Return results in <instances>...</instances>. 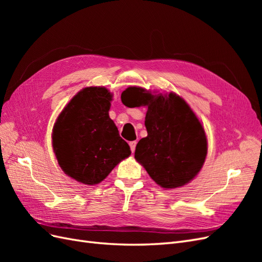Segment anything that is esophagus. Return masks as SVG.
I'll return each mask as SVG.
<instances>
[{"mask_svg": "<svg viewBox=\"0 0 262 262\" xmlns=\"http://www.w3.org/2000/svg\"><path fill=\"white\" fill-rule=\"evenodd\" d=\"M129 145H130V148H131V152L133 153L134 150H136V146H137V142L136 141H132V142H130L129 143Z\"/></svg>", "mask_w": 262, "mask_h": 262, "instance_id": "1", "label": "esophagus"}]
</instances>
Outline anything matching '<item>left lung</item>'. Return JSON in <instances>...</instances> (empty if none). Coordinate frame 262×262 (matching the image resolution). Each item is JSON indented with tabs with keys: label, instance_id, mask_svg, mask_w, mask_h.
Returning <instances> with one entry per match:
<instances>
[{
	"label": "left lung",
	"instance_id": "1",
	"mask_svg": "<svg viewBox=\"0 0 262 262\" xmlns=\"http://www.w3.org/2000/svg\"><path fill=\"white\" fill-rule=\"evenodd\" d=\"M126 107L147 106V137L141 139L134 157L149 177L166 189L181 187L200 171L208 143L199 119L177 95H152L140 87L121 94Z\"/></svg>",
	"mask_w": 262,
	"mask_h": 262
}]
</instances>
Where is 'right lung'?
<instances>
[{
    "instance_id": "right-lung-1",
    "label": "right lung",
    "mask_w": 262,
    "mask_h": 262,
    "mask_svg": "<svg viewBox=\"0 0 262 262\" xmlns=\"http://www.w3.org/2000/svg\"><path fill=\"white\" fill-rule=\"evenodd\" d=\"M112 97L105 87H86L71 99L54 124L52 146L59 165L85 185L99 184L131 154L109 118Z\"/></svg>"
}]
</instances>
